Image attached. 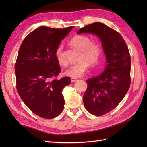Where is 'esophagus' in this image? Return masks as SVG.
Instances as JSON below:
<instances>
[{
    "instance_id": "obj_1",
    "label": "esophagus",
    "mask_w": 147,
    "mask_h": 147,
    "mask_svg": "<svg viewBox=\"0 0 147 147\" xmlns=\"http://www.w3.org/2000/svg\"><path fill=\"white\" fill-rule=\"evenodd\" d=\"M71 82H76V81H77V79L74 78H72L71 79Z\"/></svg>"
}]
</instances>
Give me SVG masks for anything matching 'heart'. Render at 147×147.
<instances>
[{
	"mask_svg": "<svg viewBox=\"0 0 147 147\" xmlns=\"http://www.w3.org/2000/svg\"><path fill=\"white\" fill-rule=\"evenodd\" d=\"M71 44L81 50L78 63L71 65L64 74L67 76L74 78L82 77L85 73L90 64L97 63L100 57L102 48L100 43L92 42V39L86 35H76L71 40ZM55 56L59 65L65 66L67 60L64 51L62 44H59L55 51Z\"/></svg>",
	"mask_w": 147,
	"mask_h": 147,
	"instance_id": "1",
	"label": "heart"
}]
</instances>
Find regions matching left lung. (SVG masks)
I'll return each mask as SVG.
<instances>
[{"label":"left lung","instance_id":"obj_1","mask_svg":"<svg viewBox=\"0 0 147 147\" xmlns=\"http://www.w3.org/2000/svg\"><path fill=\"white\" fill-rule=\"evenodd\" d=\"M77 33H92L102 42L106 66L98 76L86 80L88 87L83 103L90 113L100 116L118 105L129 88L131 57L123 37L102 23H94L80 29Z\"/></svg>","mask_w":147,"mask_h":147}]
</instances>
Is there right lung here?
Segmentation results:
<instances>
[{
  "label": "right lung",
  "mask_w": 147,
  "mask_h": 147,
  "mask_svg": "<svg viewBox=\"0 0 147 147\" xmlns=\"http://www.w3.org/2000/svg\"><path fill=\"white\" fill-rule=\"evenodd\" d=\"M73 28L40 27L26 36L19 50L15 64L18 94L34 114L42 118H54L64 109L62 91L71 78H55L61 69L55 51Z\"/></svg>",
  "instance_id": "right-lung-1"
}]
</instances>
